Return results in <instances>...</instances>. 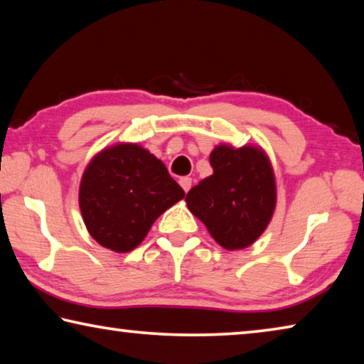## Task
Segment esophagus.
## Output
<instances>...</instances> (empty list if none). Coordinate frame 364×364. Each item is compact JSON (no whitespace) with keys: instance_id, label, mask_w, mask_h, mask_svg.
I'll use <instances>...</instances> for the list:
<instances>
[{"instance_id":"esophagus-1","label":"esophagus","mask_w":364,"mask_h":364,"mask_svg":"<svg viewBox=\"0 0 364 364\" xmlns=\"http://www.w3.org/2000/svg\"><path fill=\"white\" fill-rule=\"evenodd\" d=\"M180 184L184 189V193H188V191L191 189V184H193V180H191L189 176H183V178H180Z\"/></svg>"}]
</instances>
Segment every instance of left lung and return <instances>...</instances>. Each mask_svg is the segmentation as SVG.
<instances>
[{"instance_id":"left-lung-1","label":"left lung","mask_w":364,"mask_h":364,"mask_svg":"<svg viewBox=\"0 0 364 364\" xmlns=\"http://www.w3.org/2000/svg\"><path fill=\"white\" fill-rule=\"evenodd\" d=\"M213 173L189 191L186 202L215 241L228 250L250 245L268 226L276 204L274 175L262 149L218 146Z\"/></svg>"}]
</instances>
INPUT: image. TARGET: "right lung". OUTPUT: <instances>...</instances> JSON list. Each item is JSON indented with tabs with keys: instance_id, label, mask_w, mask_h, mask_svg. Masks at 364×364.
<instances>
[{
	"instance_id": "obj_1",
	"label": "right lung",
	"mask_w": 364,
	"mask_h": 364,
	"mask_svg": "<svg viewBox=\"0 0 364 364\" xmlns=\"http://www.w3.org/2000/svg\"><path fill=\"white\" fill-rule=\"evenodd\" d=\"M184 197L168 170L138 144H117L91 160L80 184V210L104 247L130 252L160 215Z\"/></svg>"
}]
</instances>
